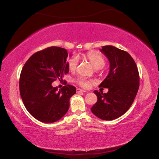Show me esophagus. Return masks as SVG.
I'll return each mask as SVG.
<instances>
[{"instance_id":"esophagus-1","label":"esophagus","mask_w":159,"mask_h":159,"mask_svg":"<svg viewBox=\"0 0 159 159\" xmlns=\"http://www.w3.org/2000/svg\"><path fill=\"white\" fill-rule=\"evenodd\" d=\"M76 93H86V91L80 89V88H78V89L76 90Z\"/></svg>"}]
</instances>
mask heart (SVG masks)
<instances>
[{"label": "heart", "mask_w": 159, "mask_h": 159, "mask_svg": "<svg viewBox=\"0 0 159 159\" xmlns=\"http://www.w3.org/2000/svg\"><path fill=\"white\" fill-rule=\"evenodd\" d=\"M83 57L85 60H88L92 64V66L96 69H99L103 68L105 65V60L103 56L100 53L96 51H89L83 55ZM78 66V60L75 57H72L68 60V68L71 72H74L76 71ZM76 83L83 88H87L91 84L90 80L85 79H80L76 80Z\"/></svg>", "instance_id": "1"}]
</instances>
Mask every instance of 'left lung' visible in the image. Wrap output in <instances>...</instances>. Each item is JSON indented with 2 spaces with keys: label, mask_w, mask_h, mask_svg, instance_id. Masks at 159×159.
Masks as SVG:
<instances>
[{
  "label": "left lung",
  "mask_w": 159,
  "mask_h": 159,
  "mask_svg": "<svg viewBox=\"0 0 159 159\" xmlns=\"http://www.w3.org/2000/svg\"><path fill=\"white\" fill-rule=\"evenodd\" d=\"M100 51L110 63L108 76L99 88H108L107 93L95 90L98 102L91 111L102 120H114L128 111L137 95L139 76L135 61L126 51L111 45H105Z\"/></svg>",
  "instance_id": "obj_1"
}]
</instances>
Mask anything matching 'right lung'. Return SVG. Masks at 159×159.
Masks as SVG:
<instances>
[{
  "mask_svg": "<svg viewBox=\"0 0 159 159\" xmlns=\"http://www.w3.org/2000/svg\"><path fill=\"white\" fill-rule=\"evenodd\" d=\"M66 49L52 46L34 53L21 69L20 92L26 109L37 120L54 123L62 118L69 108V99L76 93L73 85L58 90L52 83L62 80L69 73Z\"/></svg>",
  "mask_w": 159,
  "mask_h": 159,
  "instance_id": "obj_1",
  "label": "right lung"
}]
</instances>
